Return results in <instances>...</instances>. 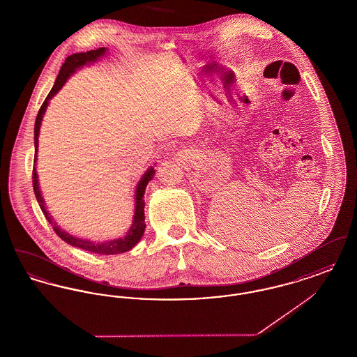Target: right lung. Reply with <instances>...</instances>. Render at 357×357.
<instances>
[{"label":"right lung","instance_id":"add662e5","mask_svg":"<svg viewBox=\"0 0 357 357\" xmlns=\"http://www.w3.org/2000/svg\"><path fill=\"white\" fill-rule=\"evenodd\" d=\"M107 52V48H99V50H92V51L80 52V53H73L66 59V63L61 66L60 72L57 75V79L54 82V85L52 86L51 92L48 93L47 99L43 102V105L40 107V111L37 114L36 123H34V162H33V190L36 199L40 204L45 218L53 226L54 233L61 238L63 241H66L70 246L83 249L91 253H98V255H120L124 252L131 250L136 243L143 237L144 229H146V223H144V191L146 187L149 185V182L151 181L155 175L153 167H150L149 170L144 172V175L142 176V179L139 181L135 190V214H134V221L132 226L130 227L128 233L123 238L118 239H112V241H107L102 243H96L93 241L89 239H82V238L75 237L72 234H68L67 231H64L63 229H60V226H57V223L53 221L50 211L45 208V202L41 197V191L38 187V178H37V171H36V162H37V149H38V134H40V126H41V120L45 114V109L48 107V102L61 89V86L66 84V82L68 80L69 76L72 73H75L76 69L82 68L85 64H91L95 63L98 59L102 57Z\"/></svg>","mask_w":357,"mask_h":357}]
</instances>
